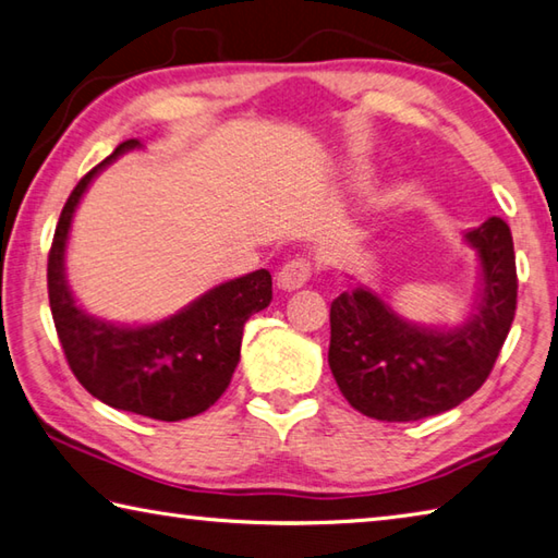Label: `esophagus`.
Here are the masks:
<instances>
[{"mask_svg": "<svg viewBox=\"0 0 558 558\" xmlns=\"http://www.w3.org/2000/svg\"><path fill=\"white\" fill-rule=\"evenodd\" d=\"M310 276H312V263H310V258H307V256H295V258H290V260L286 263V266L280 268V272H278V286H280L282 290H288V292L300 290V288L307 286Z\"/></svg>", "mask_w": 558, "mask_h": 558, "instance_id": "esophagus-1", "label": "esophagus"}]
</instances>
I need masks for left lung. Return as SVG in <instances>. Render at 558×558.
Here are the masks:
<instances>
[{
    "mask_svg": "<svg viewBox=\"0 0 558 558\" xmlns=\"http://www.w3.org/2000/svg\"><path fill=\"white\" fill-rule=\"evenodd\" d=\"M465 241L481 256V295L449 327L402 319L368 288L331 302L329 368L353 410L380 422L447 412L488 380L518 307L510 227L490 217Z\"/></svg>",
    "mask_w": 558,
    "mask_h": 558,
    "instance_id": "1",
    "label": "left lung"
}]
</instances>
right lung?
<instances>
[{
  "label": "right lung",
  "mask_w": 558,
  "mask_h": 558,
  "mask_svg": "<svg viewBox=\"0 0 558 558\" xmlns=\"http://www.w3.org/2000/svg\"><path fill=\"white\" fill-rule=\"evenodd\" d=\"M136 146V138L119 144L70 192L48 253V300L68 366L89 395L109 408L178 422L205 412L229 388L244 324L270 305L272 280L260 268L221 282L173 317L146 327H117L80 310L63 266L73 211L99 170Z\"/></svg>",
  "instance_id": "obj_1"
}]
</instances>
